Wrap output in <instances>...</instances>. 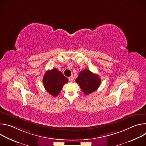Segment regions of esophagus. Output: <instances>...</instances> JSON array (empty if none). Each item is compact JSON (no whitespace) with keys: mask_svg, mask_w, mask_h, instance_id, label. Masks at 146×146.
<instances>
[{"mask_svg":"<svg viewBox=\"0 0 146 146\" xmlns=\"http://www.w3.org/2000/svg\"><path fill=\"white\" fill-rule=\"evenodd\" d=\"M69 81H70L72 82V81H74V78H73V77L72 76H70V77H69Z\"/></svg>","mask_w":146,"mask_h":146,"instance_id":"34e87169","label":"esophagus"}]
</instances>
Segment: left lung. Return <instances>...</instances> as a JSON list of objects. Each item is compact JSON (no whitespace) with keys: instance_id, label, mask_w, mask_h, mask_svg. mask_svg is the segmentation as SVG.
I'll return each instance as SVG.
<instances>
[{"instance_id":"1","label":"left lung","mask_w":146,"mask_h":146,"mask_svg":"<svg viewBox=\"0 0 146 146\" xmlns=\"http://www.w3.org/2000/svg\"><path fill=\"white\" fill-rule=\"evenodd\" d=\"M75 81L86 95H89L97 90L101 82L99 76L93 73L88 69H84L80 72Z\"/></svg>"}]
</instances>
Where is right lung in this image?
<instances>
[{"instance_id": "1", "label": "right lung", "mask_w": 146, "mask_h": 146, "mask_svg": "<svg viewBox=\"0 0 146 146\" xmlns=\"http://www.w3.org/2000/svg\"><path fill=\"white\" fill-rule=\"evenodd\" d=\"M68 82V79L58 69L54 68L47 70L44 75L43 83L45 90L53 96H56Z\"/></svg>"}]
</instances>
